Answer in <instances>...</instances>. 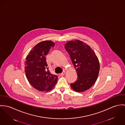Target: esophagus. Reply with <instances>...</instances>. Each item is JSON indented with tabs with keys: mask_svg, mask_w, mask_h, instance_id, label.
<instances>
[{
	"mask_svg": "<svg viewBox=\"0 0 125 125\" xmlns=\"http://www.w3.org/2000/svg\"><path fill=\"white\" fill-rule=\"evenodd\" d=\"M65 74H66V72H65V71H63L62 73H61L60 74V75H61V76H63V75H64Z\"/></svg>",
	"mask_w": 125,
	"mask_h": 125,
	"instance_id": "obj_1",
	"label": "esophagus"
}]
</instances>
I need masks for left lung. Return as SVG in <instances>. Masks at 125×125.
<instances>
[{
	"label": "left lung",
	"instance_id": "1",
	"mask_svg": "<svg viewBox=\"0 0 125 125\" xmlns=\"http://www.w3.org/2000/svg\"><path fill=\"white\" fill-rule=\"evenodd\" d=\"M65 48L78 75L77 81L70 84L71 88L77 92L89 89L96 82L100 70L99 60L94 51L89 45L78 40L67 42Z\"/></svg>",
	"mask_w": 125,
	"mask_h": 125
}]
</instances>
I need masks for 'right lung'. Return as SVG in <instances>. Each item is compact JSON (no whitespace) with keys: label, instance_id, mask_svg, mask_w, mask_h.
<instances>
[{"label":"right lung","instance_id":"add662e5","mask_svg":"<svg viewBox=\"0 0 125 125\" xmlns=\"http://www.w3.org/2000/svg\"><path fill=\"white\" fill-rule=\"evenodd\" d=\"M55 43L44 41L35 45L29 53L25 62V72L28 82L39 91L48 92L56 86L58 77L47 69L45 56Z\"/></svg>","mask_w":125,"mask_h":125}]
</instances>
